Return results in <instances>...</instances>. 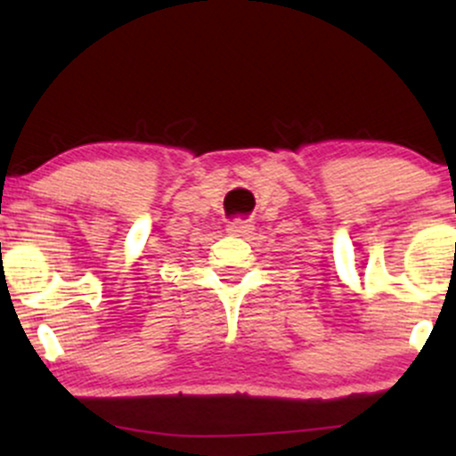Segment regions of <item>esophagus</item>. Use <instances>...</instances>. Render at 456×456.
<instances>
[{
  "instance_id": "34e87169",
  "label": "esophagus",
  "mask_w": 456,
  "mask_h": 456,
  "mask_svg": "<svg viewBox=\"0 0 456 456\" xmlns=\"http://www.w3.org/2000/svg\"><path fill=\"white\" fill-rule=\"evenodd\" d=\"M227 232L232 235H248L250 232H253V224H250L248 221H233L227 224Z\"/></svg>"
}]
</instances>
